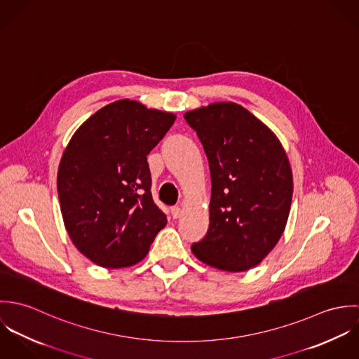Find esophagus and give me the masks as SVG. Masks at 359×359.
<instances>
[{"label":"esophagus","mask_w":359,"mask_h":359,"mask_svg":"<svg viewBox=\"0 0 359 359\" xmlns=\"http://www.w3.org/2000/svg\"><path fill=\"white\" fill-rule=\"evenodd\" d=\"M181 214H182V208H181L180 205L171 207V215H172V218H180Z\"/></svg>","instance_id":"1"}]
</instances>
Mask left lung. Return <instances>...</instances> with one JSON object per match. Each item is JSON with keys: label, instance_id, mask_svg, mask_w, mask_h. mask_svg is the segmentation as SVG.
Instances as JSON below:
<instances>
[{"label": "left lung", "instance_id": "8db88e82", "mask_svg": "<svg viewBox=\"0 0 359 359\" xmlns=\"http://www.w3.org/2000/svg\"><path fill=\"white\" fill-rule=\"evenodd\" d=\"M211 174L210 225L192 245L202 262L228 272L259 264L280 239L293 175L276 135L248 109L218 102L185 113Z\"/></svg>", "mask_w": 359, "mask_h": 359}]
</instances>
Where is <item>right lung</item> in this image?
<instances>
[{
  "label": "right lung",
  "instance_id": "add662e5",
  "mask_svg": "<svg viewBox=\"0 0 359 359\" xmlns=\"http://www.w3.org/2000/svg\"><path fill=\"white\" fill-rule=\"evenodd\" d=\"M175 114L121 100L106 104L74 133L57 170V196L77 250L104 268L148 255L165 214L152 199L147 156Z\"/></svg>",
  "mask_w": 359,
  "mask_h": 359
}]
</instances>
